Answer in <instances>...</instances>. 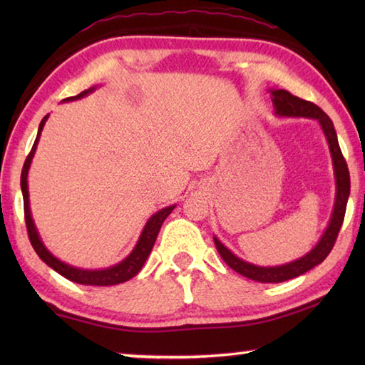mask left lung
Masks as SVG:
<instances>
[{
  "mask_svg": "<svg viewBox=\"0 0 365 365\" xmlns=\"http://www.w3.org/2000/svg\"><path fill=\"white\" fill-rule=\"evenodd\" d=\"M270 98L275 106V113L279 115L311 117V119H317L324 128V133L330 146L333 165H335V177H336V201H335V207H333L330 225L325 230L322 240H320L316 248H314L311 252H307L306 256H302L301 259H298V261H293L285 265H279V267H259V265L245 262L240 257L232 255V252L228 251L217 238H214V243L222 259H224L228 267H232L235 272H238V274H242L243 277H248V279L261 282V283H280V282H285L289 279H294V277L306 274L307 270L316 267V265H319L327 256L330 255V251L333 250V246H335V242L338 238L339 228H341L343 220H344L351 182H349L348 164H346L343 153L339 150L336 132H335V127H333V122L330 120V117L327 115L324 110L317 106V104L301 100V98L292 95L287 90H272Z\"/></svg>",
  "mask_w": 365,
  "mask_h": 365,
  "instance_id": "8db88e82",
  "label": "left lung"
}]
</instances>
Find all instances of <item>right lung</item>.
<instances>
[{"instance_id": "right-lung-1", "label": "right lung", "mask_w": 365, "mask_h": 365, "mask_svg": "<svg viewBox=\"0 0 365 365\" xmlns=\"http://www.w3.org/2000/svg\"><path fill=\"white\" fill-rule=\"evenodd\" d=\"M90 91H93V88L85 90V91H82V93H78L77 96L66 98L64 101L78 100V98H83L85 95H88ZM46 119H48V115L43 117V120L40 122L38 135H36L32 150H30L29 156L26 159V163H24L22 174H21V188H22V196H24V215H26V225H27V233H29L30 243H32L35 252H36V255H38V257L41 259L43 262H45L46 265H49V267H51V269L56 270L58 274L66 277L67 280L80 283V285L109 287V285H117V283L130 280L132 277L137 275L138 272L141 270V267H143L145 261L148 259V256H150V252L153 250L154 242H156L158 233L160 230V225H163V222L165 220V217H168V215L172 211H174L175 206H169V207H165V209H160L159 212L154 214L153 217L148 220V224L145 225V230H143V233H141L138 243H137V246H135V250L130 252V256H128L127 259H123L120 264L114 265V267H109V269H104V270H82V269L71 267V265L61 262L59 259H56L53 255H49L48 250L45 248V246H43L41 240L38 237V232H36V228L34 225L32 215H30V207H29L27 174H29L30 163H32V158H34V154H35L36 143H38L40 132H41L43 125H45Z\"/></svg>"}]
</instances>
